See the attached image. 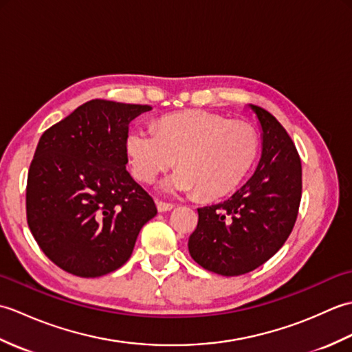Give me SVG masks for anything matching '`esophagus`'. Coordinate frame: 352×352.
Wrapping results in <instances>:
<instances>
[{"label": "esophagus", "mask_w": 352, "mask_h": 352, "mask_svg": "<svg viewBox=\"0 0 352 352\" xmlns=\"http://www.w3.org/2000/svg\"><path fill=\"white\" fill-rule=\"evenodd\" d=\"M174 207H175V206L170 204V203H164V201H157V210H159L160 213L169 212V210H172V208H174Z\"/></svg>", "instance_id": "1"}]
</instances>
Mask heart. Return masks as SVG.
<instances>
[{"mask_svg": "<svg viewBox=\"0 0 352 352\" xmlns=\"http://www.w3.org/2000/svg\"><path fill=\"white\" fill-rule=\"evenodd\" d=\"M260 139L248 122L207 110L164 116L157 130L138 126L126 138L131 170L153 182L164 169L182 163L160 183L164 192H201L206 198L233 190L256 162Z\"/></svg>", "mask_w": 352, "mask_h": 352, "instance_id": "b5f03b06", "label": "heart"}]
</instances>
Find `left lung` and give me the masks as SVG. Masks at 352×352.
<instances>
[{
	"label": "left lung",
	"instance_id": "1",
	"mask_svg": "<svg viewBox=\"0 0 352 352\" xmlns=\"http://www.w3.org/2000/svg\"><path fill=\"white\" fill-rule=\"evenodd\" d=\"M261 126V157L252 177L228 199L198 208L189 252L199 266L234 276L251 272L278 251L294 230L301 203L302 169L284 126L252 106Z\"/></svg>",
	"mask_w": 352,
	"mask_h": 352
}]
</instances>
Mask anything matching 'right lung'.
I'll use <instances>...</instances> for the list:
<instances>
[{
    "label": "right lung",
    "mask_w": 352,
    "mask_h": 352,
    "mask_svg": "<svg viewBox=\"0 0 352 352\" xmlns=\"http://www.w3.org/2000/svg\"><path fill=\"white\" fill-rule=\"evenodd\" d=\"M151 106L85 102L45 131L27 178V222L45 256L85 278L130 258L140 228L157 214L125 164L129 125Z\"/></svg>",
    "instance_id": "right-lung-1"
}]
</instances>
